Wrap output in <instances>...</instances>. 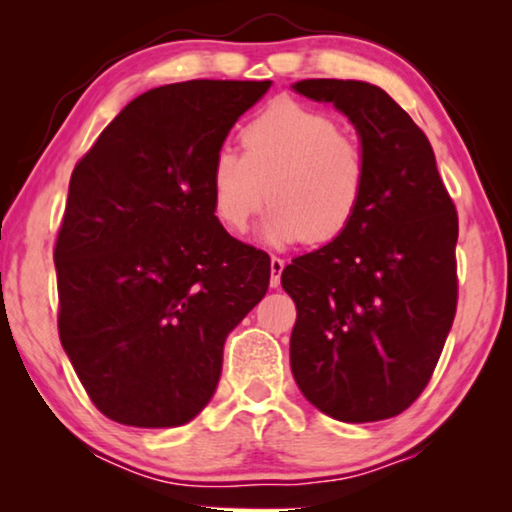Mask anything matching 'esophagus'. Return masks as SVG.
I'll return each mask as SVG.
<instances>
[{"label":"esophagus","mask_w":512,"mask_h":512,"mask_svg":"<svg viewBox=\"0 0 512 512\" xmlns=\"http://www.w3.org/2000/svg\"><path fill=\"white\" fill-rule=\"evenodd\" d=\"M284 265H286L284 258H279V256H272V258H270V270H272L270 284H272V286H279V279H282Z\"/></svg>","instance_id":"34e87169"}]
</instances>
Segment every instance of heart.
I'll return each instance as SVG.
<instances>
[{
  "label": "heart",
  "mask_w": 512,
  "mask_h": 512,
  "mask_svg": "<svg viewBox=\"0 0 512 512\" xmlns=\"http://www.w3.org/2000/svg\"><path fill=\"white\" fill-rule=\"evenodd\" d=\"M242 153L221 149L209 165V198L216 221L244 233L265 202L272 244L338 240L361 212L370 163L359 139L340 132L324 111L277 100L244 125Z\"/></svg>",
  "instance_id": "obj_1"
}]
</instances>
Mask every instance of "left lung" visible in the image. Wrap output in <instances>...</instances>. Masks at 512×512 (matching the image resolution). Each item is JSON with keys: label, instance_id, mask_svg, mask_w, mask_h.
<instances>
[{"label": "left lung", "instance_id": "obj_1", "mask_svg": "<svg viewBox=\"0 0 512 512\" xmlns=\"http://www.w3.org/2000/svg\"><path fill=\"white\" fill-rule=\"evenodd\" d=\"M293 88L349 116L370 177L352 226L282 272L298 312L291 370L328 417L380 422L417 401L452 328L457 209L429 139L382 88L340 79Z\"/></svg>", "mask_w": 512, "mask_h": 512}]
</instances>
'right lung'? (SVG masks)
Returning a JSON list of instances; mask_svg holds the SVG:
<instances>
[{
	"label": "right lung",
	"instance_id": "1",
	"mask_svg": "<svg viewBox=\"0 0 512 512\" xmlns=\"http://www.w3.org/2000/svg\"><path fill=\"white\" fill-rule=\"evenodd\" d=\"M270 81L195 79L132 100L76 163L53 258L58 333L104 417L160 429L214 396L223 342L270 256L226 233L209 165Z\"/></svg>",
	"mask_w": 512,
	"mask_h": 512
}]
</instances>
